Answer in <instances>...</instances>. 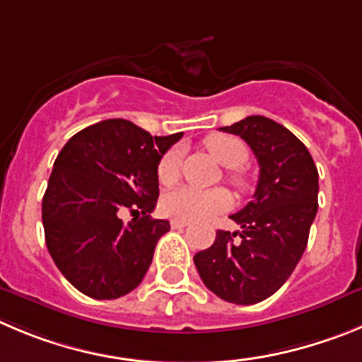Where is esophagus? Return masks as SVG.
Returning a JSON list of instances; mask_svg holds the SVG:
<instances>
[{
    "mask_svg": "<svg viewBox=\"0 0 362 362\" xmlns=\"http://www.w3.org/2000/svg\"><path fill=\"white\" fill-rule=\"evenodd\" d=\"M190 222L187 221V218H172L170 221V226L174 228V230H179V228H187Z\"/></svg>",
    "mask_w": 362,
    "mask_h": 362,
    "instance_id": "esophagus-1",
    "label": "esophagus"
}]
</instances>
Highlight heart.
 I'll return each mask as SVG.
<instances>
[{"instance_id":"b5f03b06","label":"heart","mask_w":362,"mask_h":362,"mask_svg":"<svg viewBox=\"0 0 362 362\" xmlns=\"http://www.w3.org/2000/svg\"><path fill=\"white\" fill-rule=\"evenodd\" d=\"M204 147L218 163L228 168L240 167L247 159L246 144L235 136L211 134L204 140ZM183 154L181 148L174 147L161 156L158 163V179L163 185H172L181 172ZM228 179L238 188L246 187V179L238 170H230ZM233 199L230 192L224 188H211V190H199L192 187H181L168 192L163 197V211L170 217L188 218V221H204L214 215L230 210Z\"/></svg>"}]
</instances>
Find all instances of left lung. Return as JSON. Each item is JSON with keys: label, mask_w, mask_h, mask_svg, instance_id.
I'll list each match as a JSON object with an SVG mask.
<instances>
[{"label": "left lung", "mask_w": 362, "mask_h": 362, "mask_svg": "<svg viewBox=\"0 0 362 362\" xmlns=\"http://www.w3.org/2000/svg\"><path fill=\"white\" fill-rule=\"evenodd\" d=\"M221 131L250 145L260 175L253 201L231 215L242 230H218L214 244L199 251L194 264L218 298L253 305L280 289L307 247L317 211V168L307 147L271 118L247 116Z\"/></svg>", "instance_id": "obj_1"}]
</instances>
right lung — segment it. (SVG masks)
Masks as SVG:
<instances>
[{"mask_svg": "<svg viewBox=\"0 0 362 362\" xmlns=\"http://www.w3.org/2000/svg\"><path fill=\"white\" fill-rule=\"evenodd\" d=\"M183 132L151 136L132 122H98L69 138L42 197L49 255L66 280L95 300L136 289L170 222L152 218L158 163ZM129 209L135 218L124 223Z\"/></svg>", "mask_w": 362, "mask_h": 362, "instance_id": "right-lung-1", "label": "right lung"}]
</instances>
